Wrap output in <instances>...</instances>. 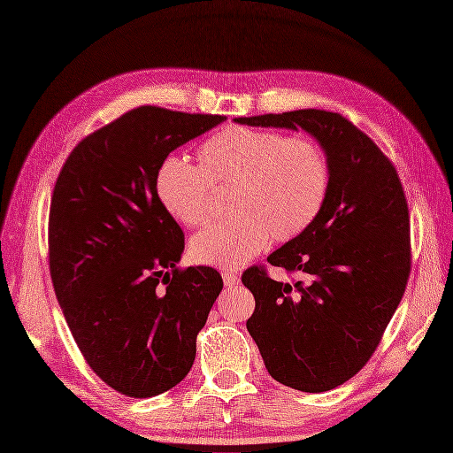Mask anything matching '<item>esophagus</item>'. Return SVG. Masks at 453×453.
Here are the masks:
<instances>
[{
	"mask_svg": "<svg viewBox=\"0 0 453 453\" xmlns=\"http://www.w3.org/2000/svg\"><path fill=\"white\" fill-rule=\"evenodd\" d=\"M223 281H225L226 287H230V289H232V287H236V285L240 283V278H238V273L225 270V272H223Z\"/></svg>",
	"mask_w": 453,
	"mask_h": 453,
	"instance_id": "1",
	"label": "esophagus"
}]
</instances>
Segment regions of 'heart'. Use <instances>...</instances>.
I'll return each instance as SVG.
<instances>
[{
	"label": "heart",
	"mask_w": 453,
	"mask_h": 453,
	"mask_svg": "<svg viewBox=\"0 0 453 453\" xmlns=\"http://www.w3.org/2000/svg\"><path fill=\"white\" fill-rule=\"evenodd\" d=\"M200 168L183 157H164L155 196L175 223L196 226L210 213V183H234L232 215L202 228L188 243L195 263L234 270L248 265L272 236L291 240L319 215L328 190V162L308 138L230 127L198 150Z\"/></svg>",
	"instance_id": "b5f03b06"
}]
</instances>
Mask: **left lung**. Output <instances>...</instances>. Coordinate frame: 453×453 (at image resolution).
<instances>
[{"label": "left lung", "instance_id": "left-lung-1", "mask_svg": "<svg viewBox=\"0 0 453 453\" xmlns=\"http://www.w3.org/2000/svg\"><path fill=\"white\" fill-rule=\"evenodd\" d=\"M234 120L304 130L326 157L319 215L268 257L303 280L276 281L251 266L242 281L255 296L248 331L270 376L306 393L334 389L366 365L406 289L410 217L399 173L340 113L298 109Z\"/></svg>", "mask_w": 453, "mask_h": 453}]
</instances>
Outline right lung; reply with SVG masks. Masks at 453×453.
I'll use <instances>...</instances> for the list:
<instances>
[{
  "label": "right lung",
  "instance_id": "1",
  "mask_svg": "<svg viewBox=\"0 0 453 453\" xmlns=\"http://www.w3.org/2000/svg\"><path fill=\"white\" fill-rule=\"evenodd\" d=\"M223 120L132 109L87 135L54 185V293L90 368L134 399L168 391L188 374L196 336L223 289L221 273L210 266L177 268L183 230L153 187L164 157Z\"/></svg>",
  "mask_w": 453,
  "mask_h": 453
}]
</instances>
